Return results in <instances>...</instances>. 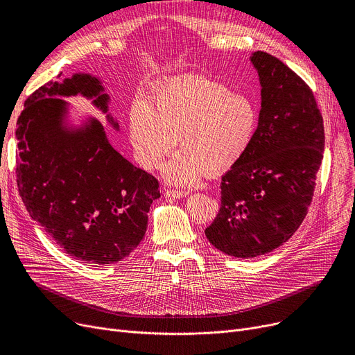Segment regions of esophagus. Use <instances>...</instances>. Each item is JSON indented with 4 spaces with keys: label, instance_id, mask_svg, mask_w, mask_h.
Masks as SVG:
<instances>
[{
    "label": "esophagus",
    "instance_id": "obj_1",
    "mask_svg": "<svg viewBox=\"0 0 355 355\" xmlns=\"http://www.w3.org/2000/svg\"><path fill=\"white\" fill-rule=\"evenodd\" d=\"M165 194L168 197H173V198H182V197L187 196L189 193L187 191H182V190H166Z\"/></svg>",
    "mask_w": 355,
    "mask_h": 355
}]
</instances>
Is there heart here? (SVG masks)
<instances>
[{
    "label": "heart",
    "instance_id": "1",
    "mask_svg": "<svg viewBox=\"0 0 355 355\" xmlns=\"http://www.w3.org/2000/svg\"><path fill=\"white\" fill-rule=\"evenodd\" d=\"M257 125L250 96L201 76L170 80L155 92L153 105L137 99L129 110V137L144 170H155L178 141L181 149L162 171L177 185H193L209 170L226 171L243 159Z\"/></svg>",
    "mask_w": 355,
    "mask_h": 355
}]
</instances>
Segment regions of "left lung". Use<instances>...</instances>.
I'll list each match as a JSON object with an SVG mask.
<instances>
[{
	"instance_id": "8db88e82",
	"label": "left lung",
	"mask_w": 355,
	"mask_h": 355,
	"mask_svg": "<svg viewBox=\"0 0 355 355\" xmlns=\"http://www.w3.org/2000/svg\"><path fill=\"white\" fill-rule=\"evenodd\" d=\"M262 109L246 157L221 177V207L206 229L210 243L234 257L284 245L312 202L324 155V121L311 87L281 60L256 51Z\"/></svg>"
}]
</instances>
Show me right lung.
Here are the masks:
<instances>
[{"mask_svg": "<svg viewBox=\"0 0 355 355\" xmlns=\"http://www.w3.org/2000/svg\"><path fill=\"white\" fill-rule=\"evenodd\" d=\"M98 79L74 74L33 92L17 119L18 193L31 218L67 254L86 263L110 265L132 252L145 234L158 180L125 159L92 121L76 134L62 128L64 102L55 95L107 96Z\"/></svg>", "mask_w": 355, "mask_h": 355, "instance_id": "add662e5", "label": "right lung"}]
</instances>
